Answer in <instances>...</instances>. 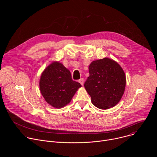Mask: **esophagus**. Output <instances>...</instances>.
<instances>
[{
    "instance_id": "34e87169",
    "label": "esophagus",
    "mask_w": 157,
    "mask_h": 157,
    "mask_svg": "<svg viewBox=\"0 0 157 157\" xmlns=\"http://www.w3.org/2000/svg\"><path fill=\"white\" fill-rule=\"evenodd\" d=\"M79 82H80V84L81 85H83L84 84V79L83 78H81L79 80Z\"/></svg>"
}]
</instances>
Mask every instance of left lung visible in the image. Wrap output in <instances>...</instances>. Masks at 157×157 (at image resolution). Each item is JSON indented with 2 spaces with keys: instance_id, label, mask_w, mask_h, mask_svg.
Masks as SVG:
<instances>
[{
  "instance_id": "left-lung-1",
  "label": "left lung",
  "mask_w": 157,
  "mask_h": 157,
  "mask_svg": "<svg viewBox=\"0 0 157 157\" xmlns=\"http://www.w3.org/2000/svg\"><path fill=\"white\" fill-rule=\"evenodd\" d=\"M84 87L93 105L101 109L115 106L124 94L126 78L121 66L107 58L93 61Z\"/></svg>"
}]
</instances>
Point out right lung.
Returning <instances> with one entry per match:
<instances>
[{"label":"right lung","instance_id":"right-lung-1","mask_svg":"<svg viewBox=\"0 0 157 157\" xmlns=\"http://www.w3.org/2000/svg\"><path fill=\"white\" fill-rule=\"evenodd\" d=\"M81 87L73 81L70 71L59 62H53L44 70L40 80V91L49 104L61 108L68 104Z\"/></svg>","mask_w":157,"mask_h":157}]
</instances>
